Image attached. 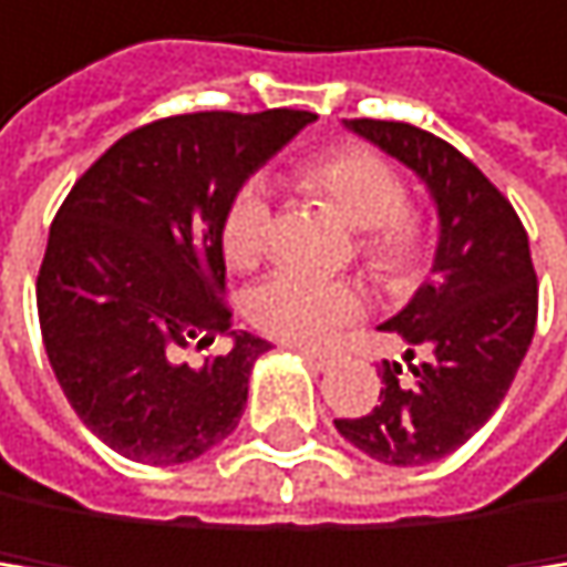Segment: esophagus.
<instances>
[{"instance_id": "obj_1", "label": "esophagus", "mask_w": 567, "mask_h": 567, "mask_svg": "<svg viewBox=\"0 0 567 567\" xmlns=\"http://www.w3.org/2000/svg\"><path fill=\"white\" fill-rule=\"evenodd\" d=\"M306 363H312L316 370H330L333 367V357L330 353H326V350H312V347H292Z\"/></svg>"}]
</instances>
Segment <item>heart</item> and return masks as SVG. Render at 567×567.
<instances>
[{
	"mask_svg": "<svg viewBox=\"0 0 567 567\" xmlns=\"http://www.w3.org/2000/svg\"><path fill=\"white\" fill-rule=\"evenodd\" d=\"M306 186L330 200L350 227L363 230V258L384 281H404L425 251L422 220L404 210V179L374 152L347 148L306 166ZM271 237V204L261 183L237 189L220 227V245L230 268H251ZM367 306L353 278H322L306 271H271L245 292V316L261 333L319 347L333 340L340 326L353 322Z\"/></svg>",
	"mask_w": 567,
	"mask_h": 567,
	"instance_id": "1",
	"label": "heart"
}]
</instances>
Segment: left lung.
I'll return each instance as SVG.
<instances>
[{"label": "left lung", "mask_w": 567, "mask_h": 567, "mask_svg": "<svg viewBox=\"0 0 567 567\" xmlns=\"http://www.w3.org/2000/svg\"><path fill=\"white\" fill-rule=\"evenodd\" d=\"M347 128L425 183L439 245L432 281L381 322L408 343L411 381L401 363L384 360L381 404L360 419H337V432L378 463L429 466L489 422L530 347L537 275L527 230L504 193L432 132L374 118Z\"/></svg>", "instance_id": "1"}]
</instances>
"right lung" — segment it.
<instances>
[{"label":"right lung","instance_id":"1","mask_svg":"<svg viewBox=\"0 0 567 567\" xmlns=\"http://www.w3.org/2000/svg\"><path fill=\"white\" fill-rule=\"evenodd\" d=\"M316 115L197 112L118 138L50 227L37 309L78 419L125 460L179 466L224 442L271 343L230 330L220 227L230 200ZM217 336L220 358L186 364Z\"/></svg>","mask_w":567,"mask_h":567}]
</instances>
